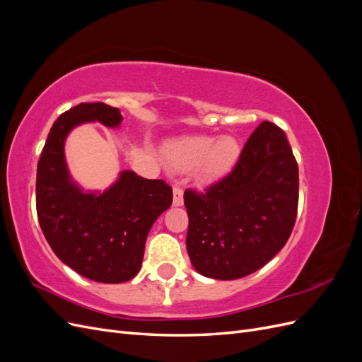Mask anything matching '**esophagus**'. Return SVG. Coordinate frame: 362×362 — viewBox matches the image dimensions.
<instances>
[{
    "label": "esophagus",
    "mask_w": 362,
    "mask_h": 362,
    "mask_svg": "<svg viewBox=\"0 0 362 362\" xmlns=\"http://www.w3.org/2000/svg\"><path fill=\"white\" fill-rule=\"evenodd\" d=\"M182 204H184V192H182V189H180V187H177V185H175V187H173V205L181 206Z\"/></svg>",
    "instance_id": "obj_1"
}]
</instances>
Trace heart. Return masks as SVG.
I'll use <instances>...</instances> for the list:
<instances>
[{
	"label": "heart",
	"instance_id": "heart-1",
	"mask_svg": "<svg viewBox=\"0 0 362 362\" xmlns=\"http://www.w3.org/2000/svg\"><path fill=\"white\" fill-rule=\"evenodd\" d=\"M242 156V146L234 136H185L170 140L164 158L175 170L196 168V178L210 185L228 177Z\"/></svg>",
	"mask_w": 362,
	"mask_h": 362
}]
</instances>
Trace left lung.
Returning a JSON list of instances; mask_svg holds the SVG:
<instances>
[{"label":"left lung","instance_id":"1","mask_svg":"<svg viewBox=\"0 0 362 362\" xmlns=\"http://www.w3.org/2000/svg\"><path fill=\"white\" fill-rule=\"evenodd\" d=\"M298 202L299 169L286 133L262 122L226 178L206 193H184L192 266L222 281L257 272L287 243Z\"/></svg>","mask_w":362,"mask_h":362}]
</instances>
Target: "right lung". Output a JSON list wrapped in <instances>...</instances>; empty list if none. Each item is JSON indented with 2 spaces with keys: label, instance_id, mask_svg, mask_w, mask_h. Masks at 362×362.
Segmentation results:
<instances>
[{
  "label": "right lung",
  "instance_id": "right-lung-1",
  "mask_svg": "<svg viewBox=\"0 0 362 362\" xmlns=\"http://www.w3.org/2000/svg\"><path fill=\"white\" fill-rule=\"evenodd\" d=\"M119 108L104 103L78 104L54 122L37 163L36 208L47 242L78 275L104 284L133 279L144 261L151 226L172 204L163 180L122 170L104 192L84 190L74 181L64 141L81 124L119 128Z\"/></svg>",
  "mask_w": 362,
  "mask_h": 362
}]
</instances>
